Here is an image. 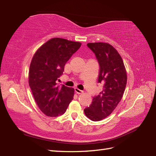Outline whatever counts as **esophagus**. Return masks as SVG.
Listing matches in <instances>:
<instances>
[{"mask_svg": "<svg viewBox=\"0 0 156 156\" xmlns=\"http://www.w3.org/2000/svg\"><path fill=\"white\" fill-rule=\"evenodd\" d=\"M74 89H75V92H76L77 94H82V93H83V91L80 90V89L78 88H75Z\"/></svg>", "mask_w": 156, "mask_h": 156, "instance_id": "1", "label": "esophagus"}]
</instances>
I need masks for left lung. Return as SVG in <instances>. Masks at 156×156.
Wrapping results in <instances>:
<instances>
[{
	"label": "left lung",
	"mask_w": 156,
	"mask_h": 156,
	"mask_svg": "<svg viewBox=\"0 0 156 156\" xmlns=\"http://www.w3.org/2000/svg\"><path fill=\"white\" fill-rule=\"evenodd\" d=\"M100 66L98 82L103 85L102 91L92 99L84 113L93 121L107 117L115 110L123 96L127 84V72L120 54L107 43H88Z\"/></svg>",
	"instance_id": "1"
}]
</instances>
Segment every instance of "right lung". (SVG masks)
Segmentation results:
<instances>
[{
	"instance_id": "add662e5",
	"label": "right lung",
	"mask_w": 156,
	"mask_h": 156,
	"mask_svg": "<svg viewBox=\"0 0 156 156\" xmlns=\"http://www.w3.org/2000/svg\"><path fill=\"white\" fill-rule=\"evenodd\" d=\"M81 43L52 38L35 53L29 67V84L38 107L48 117L64 114L72 101L74 89L58 86L64 66Z\"/></svg>"
}]
</instances>
